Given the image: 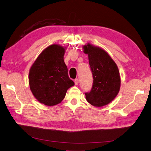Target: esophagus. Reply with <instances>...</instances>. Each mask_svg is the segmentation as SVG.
Masks as SVG:
<instances>
[{"instance_id":"34e87169","label":"esophagus","mask_w":151,"mask_h":151,"mask_svg":"<svg viewBox=\"0 0 151 151\" xmlns=\"http://www.w3.org/2000/svg\"><path fill=\"white\" fill-rule=\"evenodd\" d=\"M74 82H75V86L78 85V78H76V79L74 80Z\"/></svg>"}]
</instances>
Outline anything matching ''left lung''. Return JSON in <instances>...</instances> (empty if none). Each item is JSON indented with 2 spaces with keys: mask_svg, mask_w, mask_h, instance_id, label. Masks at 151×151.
I'll return each instance as SVG.
<instances>
[{
  "mask_svg": "<svg viewBox=\"0 0 151 151\" xmlns=\"http://www.w3.org/2000/svg\"><path fill=\"white\" fill-rule=\"evenodd\" d=\"M84 53L88 55L89 64L93 74V87L86 93L88 102L95 107L109 104L117 96L121 80L117 65L107 52L89 43L83 46Z\"/></svg>",
  "mask_w": 151,
  "mask_h": 151,
  "instance_id": "1",
  "label": "left lung"
}]
</instances>
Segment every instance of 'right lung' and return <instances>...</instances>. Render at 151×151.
Returning <instances> with one entry per match:
<instances>
[{"mask_svg":"<svg viewBox=\"0 0 151 151\" xmlns=\"http://www.w3.org/2000/svg\"><path fill=\"white\" fill-rule=\"evenodd\" d=\"M66 47L52 44L42 51L31 65L29 84L35 98L47 106L57 105L75 85L69 78L64 56Z\"/></svg>","mask_w":151,"mask_h":151,"instance_id":"1","label":"right lung"}]
</instances>
